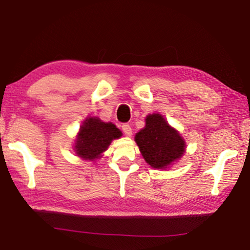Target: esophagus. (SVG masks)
Returning a JSON list of instances; mask_svg holds the SVG:
<instances>
[{
	"label": "esophagus",
	"instance_id": "34e87169",
	"mask_svg": "<svg viewBox=\"0 0 250 250\" xmlns=\"http://www.w3.org/2000/svg\"><path fill=\"white\" fill-rule=\"evenodd\" d=\"M122 131H124V133L126 135V137H130L131 134H132V129H131V126L128 124H125L122 125Z\"/></svg>",
	"mask_w": 250,
	"mask_h": 250
}]
</instances>
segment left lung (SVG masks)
<instances>
[{
    "instance_id": "left-lung-1",
    "label": "left lung",
    "mask_w": 250,
    "mask_h": 250,
    "mask_svg": "<svg viewBox=\"0 0 250 250\" xmlns=\"http://www.w3.org/2000/svg\"><path fill=\"white\" fill-rule=\"evenodd\" d=\"M135 142L143 158L152 167L164 168L181 158L185 142L160 113L146 117V126L135 134Z\"/></svg>"
}]
</instances>
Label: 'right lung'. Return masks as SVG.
<instances>
[{
	"mask_svg": "<svg viewBox=\"0 0 250 250\" xmlns=\"http://www.w3.org/2000/svg\"><path fill=\"white\" fill-rule=\"evenodd\" d=\"M121 135L120 130L111 122L101 121L99 118H87L80 128L75 143L76 153L83 159L94 160L107 150L113 139Z\"/></svg>",
	"mask_w": 250,
	"mask_h": 250,
	"instance_id": "obj_1",
	"label": "right lung"
}]
</instances>
